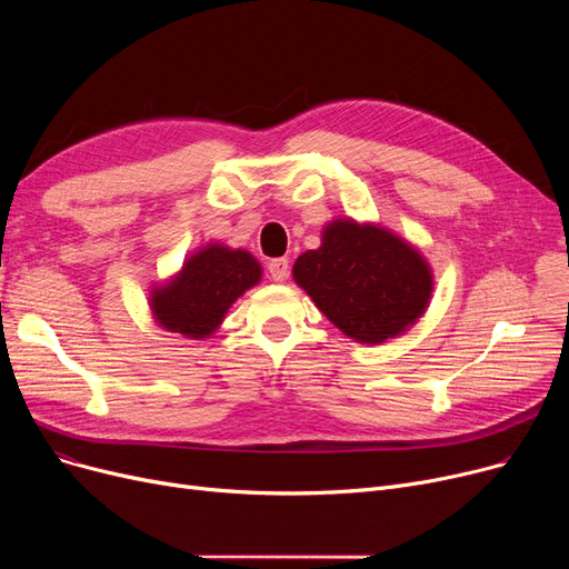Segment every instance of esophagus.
<instances>
[{"mask_svg": "<svg viewBox=\"0 0 569 569\" xmlns=\"http://www.w3.org/2000/svg\"><path fill=\"white\" fill-rule=\"evenodd\" d=\"M267 269H269V277H272L277 283H281V281H286V279H288L290 264H288V260H286V258H274V260H269Z\"/></svg>", "mask_w": 569, "mask_h": 569, "instance_id": "34e87169", "label": "esophagus"}]
</instances>
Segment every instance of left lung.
<instances>
[{
	"label": "left lung",
	"instance_id": "left-lung-1",
	"mask_svg": "<svg viewBox=\"0 0 569 569\" xmlns=\"http://www.w3.org/2000/svg\"><path fill=\"white\" fill-rule=\"evenodd\" d=\"M320 242L295 260L292 279L346 337L378 346L422 318L433 274L406 239L376 223L337 219Z\"/></svg>",
	"mask_w": 569,
	"mask_h": 569
}]
</instances>
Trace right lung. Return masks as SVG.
I'll return each instance as SVG.
<instances>
[{
	"label": "right lung",
	"mask_w": 569,
	"mask_h": 569,
	"mask_svg": "<svg viewBox=\"0 0 569 569\" xmlns=\"http://www.w3.org/2000/svg\"><path fill=\"white\" fill-rule=\"evenodd\" d=\"M260 277L262 267L249 251L207 244L187 258L172 279L152 288L149 309L163 330L207 339L219 330L237 297Z\"/></svg>",
	"instance_id": "add662e5"
}]
</instances>
